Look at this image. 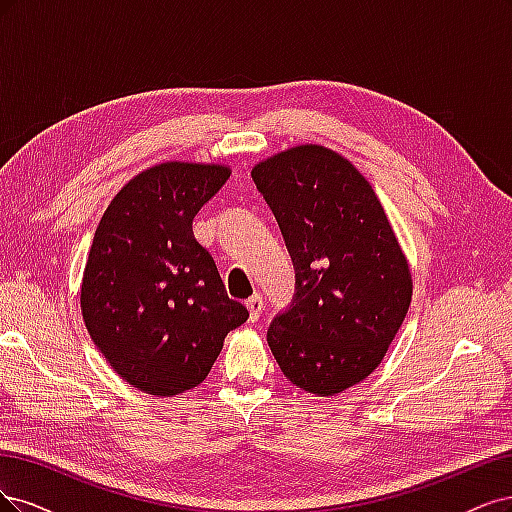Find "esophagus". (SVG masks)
<instances>
[{
    "label": "esophagus",
    "instance_id": "34e87169",
    "mask_svg": "<svg viewBox=\"0 0 512 512\" xmlns=\"http://www.w3.org/2000/svg\"><path fill=\"white\" fill-rule=\"evenodd\" d=\"M246 310H249V321H257L259 319V315H261V310H263V298L259 293H255L253 298H249L246 300Z\"/></svg>",
    "mask_w": 512,
    "mask_h": 512
}]
</instances>
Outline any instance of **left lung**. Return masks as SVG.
<instances>
[{
    "label": "left lung",
    "mask_w": 512,
    "mask_h": 512,
    "mask_svg": "<svg viewBox=\"0 0 512 512\" xmlns=\"http://www.w3.org/2000/svg\"><path fill=\"white\" fill-rule=\"evenodd\" d=\"M251 176L295 268L293 304L268 329L272 355L295 387L342 393L378 368L406 317V255L372 185L332 148H287Z\"/></svg>",
    "instance_id": "left-lung-1"
}]
</instances>
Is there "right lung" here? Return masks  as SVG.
I'll return each mask as SVG.
<instances>
[{
	"label": "right lung",
	"instance_id": "obj_1",
	"mask_svg": "<svg viewBox=\"0 0 512 512\" xmlns=\"http://www.w3.org/2000/svg\"><path fill=\"white\" fill-rule=\"evenodd\" d=\"M229 174L219 163H159L114 195L95 229L82 321L112 370L144 393L200 385L225 336L249 319L193 236L195 214Z\"/></svg>",
	"mask_w": 512,
	"mask_h": 512
}]
</instances>
